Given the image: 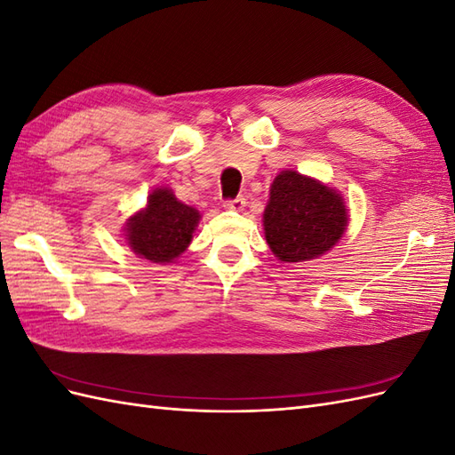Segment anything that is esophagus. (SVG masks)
Segmentation results:
<instances>
[{
    "label": "esophagus",
    "mask_w": 455,
    "mask_h": 455,
    "mask_svg": "<svg viewBox=\"0 0 455 455\" xmlns=\"http://www.w3.org/2000/svg\"><path fill=\"white\" fill-rule=\"evenodd\" d=\"M244 204H246L244 197H235V199H231V201H224V206H226L228 211H243Z\"/></svg>",
    "instance_id": "1"
}]
</instances>
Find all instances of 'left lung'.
<instances>
[{
  "label": "left lung",
  "mask_w": 455,
  "mask_h": 455,
  "mask_svg": "<svg viewBox=\"0 0 455 455\" xmlns=\"http://www.w3.org/2000/svg\"><path fill=\"white\" fill-rule=\"evenodd\" d=\"M261 222L275 258L296 264L334 249L349 226V209L338 189L284 169L269 188Z\"/></svg>",
  "instance_id": "left-lung-1"
}]
</instances>
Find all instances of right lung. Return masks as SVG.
Instances as JSON below:
<instances>
[{"instance_id":"1","label":"right lung","mask_w":455,"mask_h":455,"mask_svg":"<svg viewBox=\"0 0 455 455\" xmlns=\"http://www.w3.org/2000/svg\"><path fill=\"white\" fill-rule=\"evenodd\" d=\"M201 212L178 201L174 191L161 186L149 191L144 209L131 214L123 228L129 249L151 264H174L194 241Z\"/></svg>"}]
</instances>
